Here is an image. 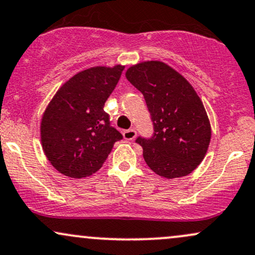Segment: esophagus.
<instances>
[{
  "label": "esophagus",
  "mask_w": 255,
  "mask_h": 255,
  "mask_svg": "<svg viewBox=\"0 0 255 255\" xmlns=\"http://www.w3.org/2000/svg\"><path fill=\"white\" fill-rule=\"evenodd\" d=\"M136 130L134 128H130V130H125L124 132H123V136H124L125 139L128 140H132L136 138Z\"/></svg>",
  "instance_id": "34e87169"
}]
</instances>
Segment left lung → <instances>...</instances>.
<instances>
[{
  "label": "left lung",
  "instance_id": "1",
  "mask_svg": "<svg viewBox=\"0 0 255 255\" xmlns=\"http://www.w3.org/2000/svg\"><path fill=\"white\" fill-rule=\"evenodd\" d=\"M127 79L142 93L154 124V136L136 142L152 172L167 179L188 175L205 157L211 125L191 83L161 61L137 63Z\"/></svg>",
  "mask_w": 255,
  "mask_h": 255
}]
</instances>
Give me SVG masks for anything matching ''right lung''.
Returning a JSON list of instances; mask_svg holds the SVG:
<instances>
[{"instance_id":"right-lung-1","label":"right lung","mask_w":255,"mask_h":255,"mask_svg":"<svg viewBox=\"0 0 255 255\" xmlns=\"http://www.w3.org/2000/svg\"><path fill=\"white\" fill-rule=\"evenodd\" d=\"M123 70L121 64L88 68L63 83L51 99L41 117L40 140L59 173L75 179L92 175L123 138L104 111Z\"/></svg>"}]
</instances>
